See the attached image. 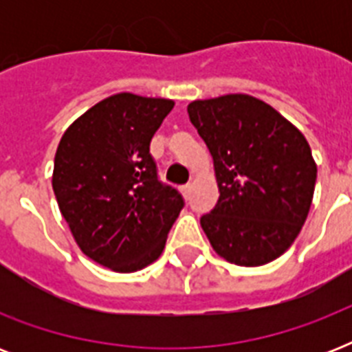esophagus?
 Masks as SVG:
<instances>
[{
	"label": "esophagus",
	"instance_id": "obj_1",
	"mask_svg": "<svg viewBox=\"0 0 352 352\" xmlns=\"http://www.w3.org/2000/svg\"><path fill=\"white\" fill-rule=\"evenodd\" d=\"M190 193H192V184H186V186H182V195L184 197H190Z\"/></svg>",
	"mask_w": 352,
	"mask_h": 352
}]
</instances>
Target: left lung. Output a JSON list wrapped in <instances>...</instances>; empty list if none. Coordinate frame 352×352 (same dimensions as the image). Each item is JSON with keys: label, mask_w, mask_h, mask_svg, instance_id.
Here are the masks:
<instances>
[{"label": "left lung", "mask_w": 352, "mask_h": 352, "mask_svg": "<svg viewBox=\"0 0 352 352\" xmlns=\"http://www.w3.org/2000/svg\"><path fill=\"white\" fill-rule=\"evenodd\" d=\"M214 159L219 201L201 226L226 261L261 267L294 243L311 210L316 162L303 133L250 95L188 106Z\"/></svg>", "instance_id": "obj_1"}]
</instances>
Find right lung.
I'll list each match as a JSON object with an SVG mask.
<instances>
[{
    "label": "right lung",
    "mask_w": 352,
    "mask_h": 352,
    "mask_svg": "<svg viewBox=\"0 0 352 352\" xmlns=\"http://www.w3.org/2000/svg\"><path fill=\"white\" fill-rule=\"evenodd\" d=\"M175 102L118 93L87 109L58 144L52 190L85 256L137 272L164 250L184 201L159 181L149 142Z\"/></svg>",
    "instance_id": "right-lung-1"
}]
</instances>
